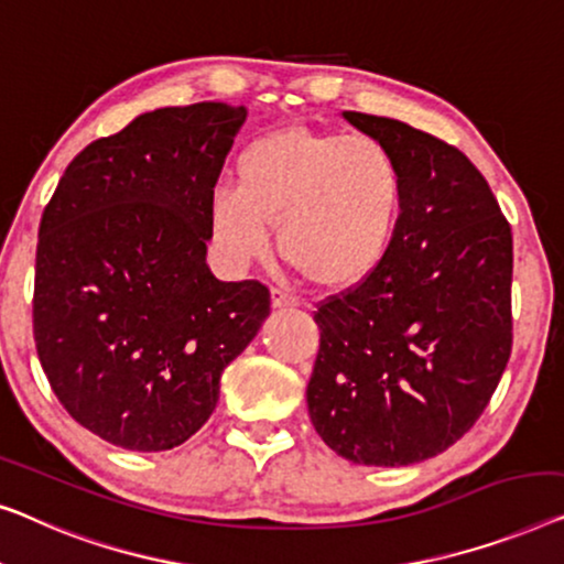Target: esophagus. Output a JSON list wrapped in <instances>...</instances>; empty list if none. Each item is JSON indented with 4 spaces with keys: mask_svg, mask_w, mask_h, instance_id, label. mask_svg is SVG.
<instances>
[{
    "mask_svg": "<svg viewBox=\"0 0 564 564\" xmlns=\"http://www.w3.org/2000/svg\"><path fill=\"white\" fill-rule=\"evenodd\" d=\"M271 304H273V308H293V306H299V299L291 296V293L281 291V289H273L271 291Z\"/></svg>",
    "mask_w": 564,
    "mask_h": 564,
    "instance_id": "34e87169",
    "label": "esophagus"
}]
</instances>
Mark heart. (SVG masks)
<instances>
[{"instance_id": "heart-1", "label": "heart", "mask_w": 564, "mask_h": 564, "mask_svg": "<svg viewBox=\"0 0 564 564\" xmlns=\"http://www.w3.org/2000/svg\"><path fill=\"white\" fill-rule=\"evenodd\" d=\"M401 171L372 138L289 124L240 150L235 188L212 196L214 242L235 263L275 248L301 279L347 289L376 271L399 225Z\"/></svg>"}]
</instances>
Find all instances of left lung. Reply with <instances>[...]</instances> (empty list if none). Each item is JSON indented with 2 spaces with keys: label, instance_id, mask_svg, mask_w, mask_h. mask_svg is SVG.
<instances>
[{
  "label": "left lung",
  "instance_id": "left-lung-1",
  "mask_svg": "<svg viewBox=\"0 0 564 564\" xmlns=\"http://www.w3.org/2000/svg\"><path fill=\"white\" fill-rule=\"evenodd\" d=\"M401 171L399 225L368 279L322 301L308 416L358 465L401 467L452 447L511 358L513 240L457 148L388 117L343 112Z\"/></svg>",
  "mask_w": 564,
  "mask_h": 564
}]
</instances>
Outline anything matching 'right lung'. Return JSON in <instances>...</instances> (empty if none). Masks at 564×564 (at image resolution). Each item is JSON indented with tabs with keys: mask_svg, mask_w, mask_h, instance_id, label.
<instances>
[{
	"mask_svg": "<svg viewBox=\"0 0 564 564\" xmlns=\"http://www.w3.org/2000/svg\"><path fill=\"white\" fill-rule=\"evenodd\" d=\"M245 117L221 101L134 117L68 163L43 212L37 358L63 409L117 447L173 449L199 432L271 314L263 283L206 265L214 186Z\"/></svg>",
	"mask_w": 564,
	"mask_h": 564,
	"instance_id": "add662e5",
	"label": "right lung"
}]
</instances>
